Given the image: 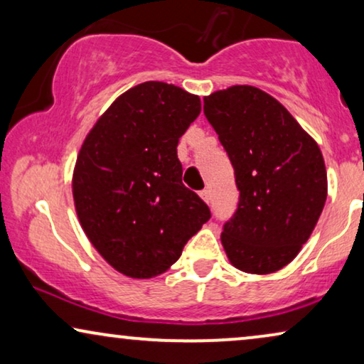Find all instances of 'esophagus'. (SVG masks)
<instances>
[{
  "label": "esophagus",
  "mask_w": 364,
  "mask_h": 364,
  "mask_svg": "<svg viewBox=\"0 0 364 364\" xmlns=\"http://www.w3.org/2000/svg\"><path fill=\"white\" fill-rule=\"evenodd\" d=\"M200 198H202V200L205 202V203H210V192H208V191H202V192H200Z\"/></svg>",
  "instance_id": "obj_1"
}]
</instances>
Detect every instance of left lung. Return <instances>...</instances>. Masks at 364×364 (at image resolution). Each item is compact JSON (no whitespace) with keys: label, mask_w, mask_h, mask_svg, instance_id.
Here are the masks:
<instances>
[{"label":"left lung","mask_w":364,"mask_h":364,"mask_svg":"<svg viewBox=\"0 0 364 364\" xmlns=\"http://www.w3.org/2000/svg\"><path fill=\"white\" fill-rule=\"evenodd\" d=\"M203 114L225 147L240 200L220 235L228 262L252 275L282 270L315 230L328 196L315 139L282 102L237 84L203 97Z\"/></svg>","instance_id":"8db88e82"}]
</instances>
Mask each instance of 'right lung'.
<instances>
[{
    "label": "right lung",
    "mask_w": 364,
    "mask_h": 364,
    "mask_svg": "<svg viewBox=\"0 0 364 364\" xmlns=\"http://www.w3.org/2000/svg\"><path fill=\"white\" fill-rule=\"evenodd\" d=\"M200 114V97L147 81L122 92L79 149L73 198L99 255L122 275L149 280L167 272L210 218L182 183L177 144Z\"/></svg>",
    "instance_id": "obj_1"
}]
</instances>
